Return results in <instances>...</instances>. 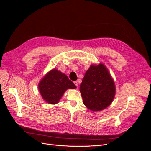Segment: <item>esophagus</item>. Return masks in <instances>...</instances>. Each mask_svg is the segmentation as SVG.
I'll use <instances>...</instances> for the list:
<instances>
[{"label":"esophagus","instance_id":"obj_1","mask_svg":"<svg viewBox=\"0 0 151 151\" xmlns=\"http://www.w3.org/2000/svg\"><path fill=\"white\" fill-rule=\"evenodd\" d=\"M74 84H75V85L77 86V88H78V86H79V84H78V83H77V81H75V82H74Z\"/></svg>","mask_w":151,"mask_h":151}]
</instances>
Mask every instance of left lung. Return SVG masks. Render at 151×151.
Wrapping results in <instances>:
<instances>
[{"mask_svg":"<svg viewBox=\"0 0 151 151\" xmlns=\"http://www.w3.org/2000/svg\"><path fill=\"white\" fill-rule=\"evenodd\" d=\"M79 90L84 104L93 111H102L108 107L116 93L115 82L102 63L90 65Z\"/></svg>","mask_w":151,"mask_h":151,"instance_id":"1","label":"left lung"}]
</instances>
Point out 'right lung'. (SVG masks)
<instances>
[{
    "instance_id": "1",
    "label": "right lung",
    "mask_w": 151,
    "mask_h": 151,
    "mask_svg": "<svg viewBox=\"0 0 151 151\" xmlns=\"http://www.w3.org/2000/svg\"><path fill=\"white\" fill-rule=\"evenodd\" d=\"M77 87L62 72L53 68L45 74L38 84L39 92L45 101L55 104L59 103L68 89H74Z\"/></svg>"
}]
</instances>
